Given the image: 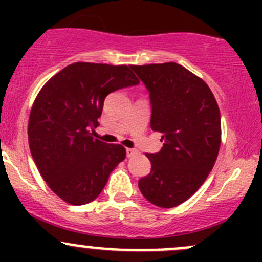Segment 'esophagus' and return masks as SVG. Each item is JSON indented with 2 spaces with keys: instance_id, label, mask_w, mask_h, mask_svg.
Masks as SVG:
<instances>
[{
  "instance_id": "1",
  "label": "esophagus",
  "mask_w": 262,
  "mask_h": 262,
  "mask_svg": "<svg viewBox=\"0 0 262 262\" xmlns=\"http://www.w3.org/2000/svg\"><path fill=\"white\" fill-rule=\"evenodd\" d=\"M138 153V150L137 149H133V148H126V156L128 157H133L134 155H137Z\"/></svg>"
}]
</instances>
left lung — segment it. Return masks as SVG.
<instances>
[{
    "label": "left lung",
    "mask_w": 262,
    "mask_h": 262,
    "mask_svg": "<svg viewBox=\"0 0 262 262\" xmlns=\"http://www.w3.org/2000/svg\"><path fill=\"white\" fill-rule=\"evenodd\" d=\"M149 92L150 128L162 134L160 152L147 153L143 196L161 208L189 199L208 178L221 147V113L204 81L178 63L132 66Z\"/></svg>",
    "instance_id": "1"
}]
</instances>
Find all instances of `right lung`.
<instances>
[{
    "label": "right lung",
    "mask_w": 262,
    "mask_h": 262,
    "mask_svg": "<svg viewBox=\"0 0 262 262\" xmlns=\"http://www.w3.org/2000/svg\"><path fill=\"white\" fill-rule=\"evenodd\" d=\"M128 66L77 62L44 84L31 109L28 136L33 160L50 189L64 202L96 199L125 148L94 138L104 100L138 84Z\"/></svg>",
    "instance_id": "add662e5"
}]
</instances>
